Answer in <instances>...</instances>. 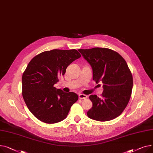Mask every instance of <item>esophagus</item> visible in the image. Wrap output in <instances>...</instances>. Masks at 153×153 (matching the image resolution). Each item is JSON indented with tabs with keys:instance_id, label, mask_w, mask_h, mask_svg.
Returning a JSON list of instances; mask_svg holds the SVG:
<instances>
[{
	"instance_id": "obj_1",
	"label": "esophagus",
	"mask_w": 153,
	"mask_h": 153,
	"mask_svg": "<svg viewBox=\"0 0 153 153\" xmlns=\"http://www.w3.org/2000/svg\"><path fill=\"white\" fill-rule=\"evenodd\" d=\"M87 97H88V96L86 95H85L83 94H79V98L80 99V100H86Z\"/></svg>"
}]
</instances>
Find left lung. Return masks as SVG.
Wrapping results in <instances>:
<instances>
[{
  "instance_id": "8db88e82",
  "label": "left lung",
  "mask_w": 153,
  "mask_h": 153,
  "mask_svg": "<svg viewBox=\"0 0 153 153\" xmlns=\"http://www.w3.org/2000/svg\"><path fill=\"white\" fill-rule=\"evenodd\" d=\"M93 69V79L102 82V97L89 96L93 107L87 112L91 119L105 122L119 116L131 97L133 77L125 59L117 52L107 48L78 49Z\"/></svg>"
}]
</instances>
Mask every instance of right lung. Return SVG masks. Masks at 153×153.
I'll return each mask as SVG.
<instances>
[{"label": "right lung", "instance_id": "1", "mask_svg": "<svg viewBox=\"0 0 153 153\" xmlns=\"http://www.w3.org/2000/svg\"><path fill=\"white\" fill-rule=\"evenodd\" d=\"M81 57L75 49H53L34 57L22 76V95L30 111L38 119L55 123L65 119L78 99L54 85L71 62Z\"/></svg>", "mask_w": 153, "mask_h": 153}]
</instances>
